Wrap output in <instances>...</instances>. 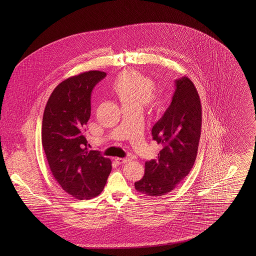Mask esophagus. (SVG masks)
<instances>
[{"label": "esophagus", "instance_id": "obj_1", "mask_svg": "<svg viewBox=\"0 0 256 256\" xmlns=\"http://www.w3.org/2000/svg\"><path fill=\"white\" fill-rule=\"evenodd\" d=\"M130 158H115V162H116L117 164H119V165H121V164H124V163H128V162H130Z\"/></svg>", "mask_w": 256, "mask_h": 256}]
</instances>
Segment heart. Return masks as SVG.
I'll use <instances>...</instances> for the list:
<instances>
[{"mask_svg": "<svg viewBox=\"0 0 256 256\" xmlns=\"http://www.w3.org/2000/svg\"><path fill=\"white\" fill-rule=\"evenodd\" d=\"M154 89L156 84L150 76L134 69L122 71L112 84V90L122 106L143 108L150 102L156 108L163 110L169 102V96L163 92L152 96Z\"/></svg>", "mask_w": 256, "mask_h": 256, "instance_id": "obj_1", "label": "heart"}]
</instances>
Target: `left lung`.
Instances as JSON below:
<instances>
[{
    "label": "left lung",
    "instance_id": "obj_1",
    "mask_svg": "<svg viewBox=\"0 0 256 256\" xmlns=\"http://www.w3.org/2000/svg\"><path fill=\"white\" fill-rule=\"evenodd\" d=\"M170 106L152 130L162 146L158 159L145 163V174L134 183L144 195L170 193L188 176L195 163L202 132V104L194 84L186 76L176 80Z\"/></svg>",
    "mask_w": 256,
    "mask_h": 256
}]
</instances>
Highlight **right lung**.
Masks as SVG:
<instances>
[{
	"mask_svg": "<svg viewBox=\"0 0 256 256\" xmlns=\"http://www.w3.org/2000/svg\"><path fill=\"white\" fill-rule=\"evenodd\" d=\"M106 76L88 71L63 80L50 94L43 114L42 146L50 172L62 189L78 200L100 195L112 169L110 158L87 150L84 135L91 92Z\"/></svg>",
	"mask_w": 256,
	"mask_h": 256,
	"instance_id": "right-lung-1",
	"label": "right lung"
}]
</instances>
